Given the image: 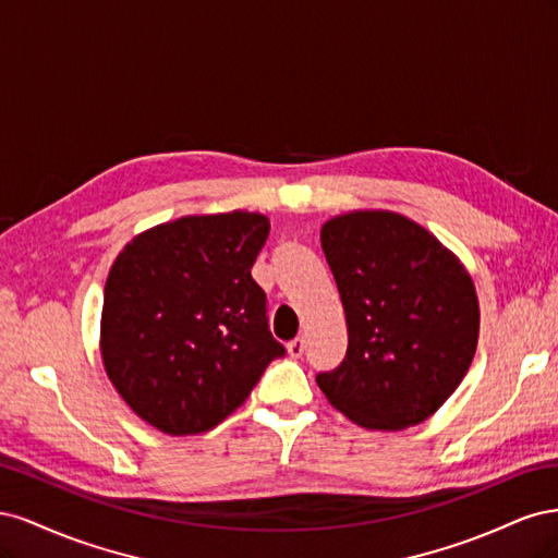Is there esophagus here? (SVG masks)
<instances>
[{
    "label": "esophagus",
    "mask_w": 558,
    "mask_h": 558,
    "mask_svg": "<svg viewBox=\"0 0 558 558\" xmlns=\"http://www.w3.org/2000/svg\"><path fill=\"white\" fill-rule=\"evenodd\" d=\"M305 337H295V340H291L289 342V353H291V359H300L302 353H305Z\"/></svg>",
    "instance_id": "34e87169"
}]
</instances>
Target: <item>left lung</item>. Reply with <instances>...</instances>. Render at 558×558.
<instances>
[{"instance_id": "obj_1", "label": "left lung", "mask_w": 558, "mask_h": 558, "mask_svg": "<svg viewBox=\"0 0 558 558\" xmlns=\"http://www.w3.org/2000/svg\"><path fill=\"white\" fill-rule=\"evenodd\" d=\"M349 347L316 384L369 430L428 418L459 388L477 349L480 305L465 267L393 211H353L320 230Z\"/></svg>"}]
</instances>
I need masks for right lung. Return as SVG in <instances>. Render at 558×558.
<instances>
[{
  "label": "right lung",
  "mask_w": 558,
  "mask_h": 558,
  "mask_svg": "<svg viewBox=\"0 0 558 558\" xmlns=\"http://www.w3.org/2000/svg\"><path fill=\"white\" fill-rule=\"evenodd\" d=\"M267 234L263 214L183 216L142 232L116 258L102 361L116 391L150 426L211 430L286 353L251 277Z\"/></svg>",
  "instance_id": "right-lung-1"
}]
</instances>
